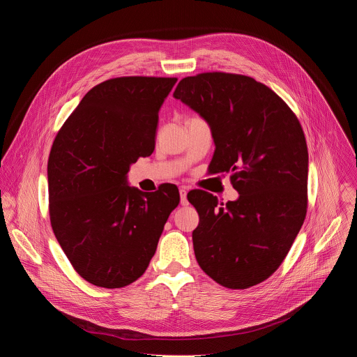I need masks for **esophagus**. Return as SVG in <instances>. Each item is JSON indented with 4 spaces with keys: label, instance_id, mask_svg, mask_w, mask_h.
Segmentation results:
<instances>
[{
    "label": "esophagus",
    "instance_id": "esophagus-1",
    "mask_svg": "<svg viewBox=\"0 0 357 357\" xmlns=\"http://www.w3.org/2000/svg\"><path fill=\"white\" fill-rule=\"evenodd\" d=\"M179 195H181V205L182 206H188L189 202H188V189L186 188H181L179 189Z\"/></svg>",
    "mask_w": 357,
    "mask_h": 357
}]
</instances>
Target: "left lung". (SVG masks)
<instances>
[{
  "label": "left lung",
  "mask_w": 357,
  "mask_h": 357,
  "mask_svg": "<svg viewBox=\"0 0 357 357\" xmlns=\"http://www.w3.org/2000/svg\"><path fill=\"white\" fill-rule=\"evenodd\" d=\"M174 97L196 112L216 145L213 174L231 172L236 200L195 190L192 233L200 268L223 287L244 289L284 261L307 215L308 148L302 127L266 84L231 73L185 77Z\"/></svg>",
  "instance_id": "left-lung-1"
}]
</instances>
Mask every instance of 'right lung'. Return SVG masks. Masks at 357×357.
Listing matches in <instances>:
<instances>
[{"label": "right lung", "mask_w": 357, "mask_h": 357, "mask_svg": "<svg viewBox=\"0 0 357 357\" xmlns=\"http://www.w3.org/2000/svg\"><path fill=\"white\" fill-rule=\"evenodd\" d=\"M176 80L128 76L94 86L50 149V225L73 268L93 285L138 280L178 206L172 183L148 195L127 182L130 167L155 148L158 113Z\"/></svg>", "instance_id": "obj_1"}]
</instances>
